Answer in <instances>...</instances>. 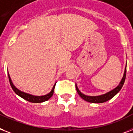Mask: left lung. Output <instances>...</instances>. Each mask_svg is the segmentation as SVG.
I'll use <instances>...</instances> for the list:
<instances>
[{"mask_svg":"<svg viewBox=\"0 0 133 133\" xmlns=\"http://www.w3.org/2000/svg\"><path fill=\"white\" fill-rule=\"evenodd\" d=\"M125 76H126V66H125V71H124V74H123V76L122 79H121V82L119 83V85L117 86L116 88H115L112 90H111L109 92L106 94H104L103 95L100 96H87L83 94L82 92H81V91L78 89L77 85H76V90L78 91V94L80 95L83 99H84L85 101L87 102H89V103H104V102H106L109 101L111 98H112L114 96H115L116 94H117L118 92H119L121 89L123 87V84H124V82H125Z\"/></svg>","mask_w":133,"mask_h":133,"instance_id":"8db88e82","label":"left lung"}]
</instances>
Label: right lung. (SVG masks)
<instances>
[{
    "mask_svg": "<svg viewBox=\"0 0 133 133\" xmlns=\"http://www.w3.org/2000/svg\"><path fill=\"white\" fill-rule=\"evenodd\" d=\"M8 78H9V81H10V83L11 87H12L13 91L15 92V93L17 94L18 96H19L20 97H21L23 99L26 100L28 101L31 102V103H42V102L46 101H48L49 98H50L52 95H53V92H54V89H55V83L53 87H52V90L50 91V93H48V94H46L44 96H33L31 95V94H29L25 93V92H23V91H21V90L18 89L14 85V84L12 83V80L10 78V74L8 73Z\"/></svg>",
    "mask_w": 133,
    "mask_h": 133,
    "instance_id": "right-lung-1",
    "label": "right lung"
}]
</instances>
